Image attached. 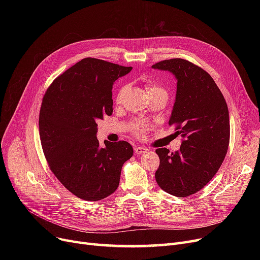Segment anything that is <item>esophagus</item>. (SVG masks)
<instances>
[{
	"label": "esophagus",
	"mask_w": 260,
	"mask_h": 260,
	"mask_svg": "<svg viewBox=\"0 0 260 260\" xmlns=\"http://www.w3.org/2000/svg\"><path fill=\"white\" fill-rule=\"evenodd\" d=\"M134 151H135V154L141 155V154H145L147 152V148L143 147V146H136V147H134Z\"/></svg>",
	"instance_id": "obj_1"
}]
</instances>
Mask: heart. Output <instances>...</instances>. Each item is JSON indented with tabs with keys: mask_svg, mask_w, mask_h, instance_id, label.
<instances>
[{
	"mask_svg": "<svg viewBox=\"0 0 260 260\" xmlns=\"http://www.w3.org/2000/svg\"><path fill=\"white\" fill-rule=\"evenodd\" d=\"M145 89H146L147 95L152 94V93H156V92H166L165 89L160 87L159 85H157L156 83H154V82H149V83H147ZM125 92H126V87L125 86H122L118 89V91L116 93V99H115L117 104H120L122 102ZM149 127H151V125H149L147 122H145L143 120L132 121L129 123V126H128L129 131L133 134H135L136 136H139V137H140V136H144Z\"/></svg>",
	"mask_w": 260,
	"mask_h": 260,
	"instance_id": "1",
	"label": "heart"
}]
</instances>
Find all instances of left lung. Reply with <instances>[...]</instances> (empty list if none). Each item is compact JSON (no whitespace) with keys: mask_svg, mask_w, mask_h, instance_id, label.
<instances>
[{"mask_svg":"<svg viewBox=\"0 0 260 260\" xmlns=\"http://www.w3.org/2000/svg\"><path fill=\"white\" fill-rule=\"evenodd\" d=\"M152 67L169 71L177 79L169 124L183 138L175 153L156 149L160 159L156 181L169 194L187 197L206 186L224 160L230 143L228 105L213 78L192 62L176 58Z\"/></svg>","mask_w":260,"mask_h":260,"instance_id":"8db88e82","label":"left lung"}]
</instances>
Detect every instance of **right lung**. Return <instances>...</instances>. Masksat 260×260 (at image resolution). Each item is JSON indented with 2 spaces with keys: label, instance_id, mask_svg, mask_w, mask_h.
Instances as JSON below:
<instances>
[{
  "label": "right lung",
  "instance_id": "right-lung-1",
  "mask_svg": "<svg viewBox=\"0 0 260 260\" xmlns=\"http://www.w3.org/2000/svg\"><path fill=\"white\" fill-rule=\"evenodd\" d=\"M133 67L85 58L53 80L39 116L48 167L80 199L101 200L117 189L123 163L133 156L126 141L99 145L97 121L113 114L114 82Z\"/></svg>",
  "mask_w": 260,
  "mask_h": 260
}]
</instances>
